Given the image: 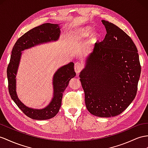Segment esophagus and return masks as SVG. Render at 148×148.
I'll use <instances>...</instances> for the list:
<instances>
[{"instance_id": "esophagus-1", "label": "esophagus", "mask_w": 148, "mask_h": 148, "mask_svg": "<svg viewBox=\"0 0 148 148\" xmlns=\"http://www.w3.org/2000/svg\"><path fill=\"white\" fill-rule=\"evenodd\" d=\"M82 67H83L82 64L81 62H77L75 64V66H74V70L75 71V73L77 74H79L81 72V69H82Z\"/></svg>"}]
</instances>
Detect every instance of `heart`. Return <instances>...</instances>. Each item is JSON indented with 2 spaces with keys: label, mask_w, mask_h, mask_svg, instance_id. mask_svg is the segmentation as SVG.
<instances>
[{
  "label": "heart",
  "mask_w": 148,
  "mask_h": 148,
  "mask_svg": "<svg viewBox=\"0 0 148 148\" xmlns=\"http://www.w3.org/2000/svg\"><path fill=\"white\" fill-rule=\"evenodd\" d=\"M91 34H92V30L89 27H86L82 30V36L83 37H89ZM99 34L97 32H94L91 36V38L93 40H97L99 39Z\"/></svg>",
  "instance_id": "1"
}]
</instances>
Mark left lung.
<instances>
[{"label":"left lung","instance_id":"left-lung-1","mask_svg":"<svg viewBox=\"0 0 148 148\" xmlns=\"http://www.w3.org/2000/svg\"><path fill=\"white\" fill-rule=\"evenodd\" d=\"M102 22L106 35L94 45L79 77L89 112L109 117L120 114L134 100L141 65L131 37L111 22Z\"/></svg>","mask_w":148,"mask_h":148}]
</instances>
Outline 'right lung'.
I'll return each mask as SVG.
<instances>
[{
  "instance_id": "obj_1",
  "label": "right lung",
  "mask_w": 148,
  "mask_h": 148,
  "mask_svg": "<svg viewBox=\"0 0 148 148\" xmlns=\"http://www.w3.org/2000/svg\"><path fill=\"white\" fill-rule=\"evenodd\" d=\"M59 25L45 23L24 34L14 45L10 62L7 67V74L10 96L18 108L26 116L33 119H49L58 113L61 106L63 92L69 84V81L75 75L74 64L72 62L58 69L53 76V97L50 103L43 109H34L26 106L17 96L16 77L21 61L22 51L37 45L58 40L60 34Z\"/></svg>"
}]
</instances>
